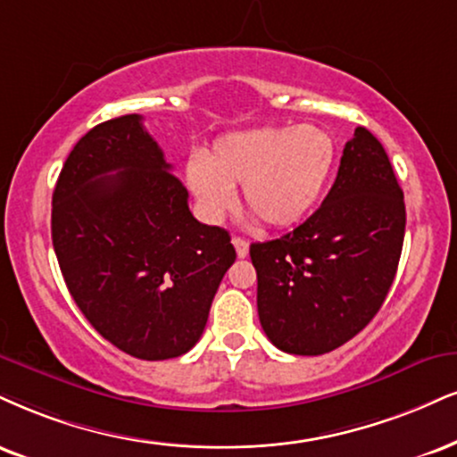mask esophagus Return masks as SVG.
Masks as SVG:
<instances>
[{
	"mask_svg": "<svg viewBox=\"0 0 457 457\" xmlns=\"http://www.w3.org/2000/svg\"><path fill=\"white\" fill-rule=\"evenodd\" d=\"M233 245H235V252H237L239 258H245L247 252H250V244L244 237H233Z\"/></svg>",
	"mask_w": 457,
	"mask_h": 457,
	"instance_id": "1",
	"label": "esophagus"
}]
</instances>
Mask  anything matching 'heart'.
<instances>
[{
    "mask_svg": "<svg viewBox=\"0 0 457 457\" xmlns=\"http://www.w3.org/2000/svg\"><path fill=\"white\" fill-rule=\"evenodd\" d=\"M335 165V142L324 129L262 127L230 133L190 161L186 179L203 216L222 218L233 205V186L271 228L296 224L318 203Z\"/></svg>",
    "mask_w": 457,
    "mask_h": 457,
    "instance_id": "obj_1",
    "label": "heart"
}]
</instances>
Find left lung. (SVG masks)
<instances>
[{
	"instance_id": "obj_1",
	"label": "left lung",
	"mask_w": 457,
	"mask_h": 457,
	"mask_svg": "<svg viewBox=\"0 0 457 457\" xmlns=\"http://www.w3.org/2000/svg\"><path fill=\"white\" fill-rule=\"evenodd\" d=\"M404 222L384 145L358 127L322 205L284 237L250 245L269 341L286 353L320 356L356 337L384 305Z\"/></svg>"
}]
</instances>
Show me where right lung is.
Returning a JSON list of instances; mask_svg holds the SVG:
<instances>
[{"instance_id":"add662e5","label":"right lung","mask_w":457,"mask_h":457,"mask_svg":"<svg viewBox=\"0 0 457 457\" xmlns=\"http://www.w3.org/2000/svg\"><path fill=\"white\" fill-rule=\"evenodd\" d=\"M53 245L84 318L139 360L195 347L237 258L227 230L190 213L139 114L101 122L73 145L53 193Z\"/></svg>"}]
</instances>
